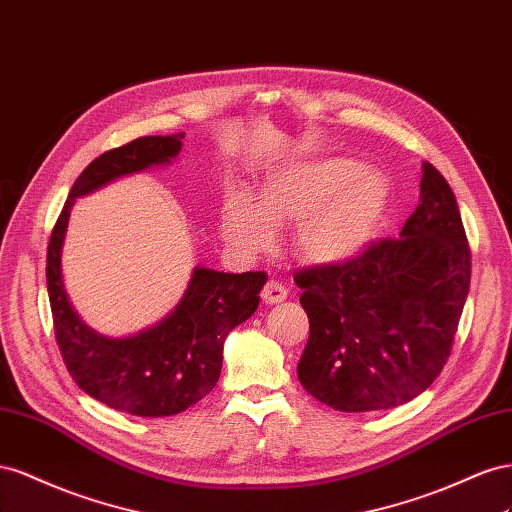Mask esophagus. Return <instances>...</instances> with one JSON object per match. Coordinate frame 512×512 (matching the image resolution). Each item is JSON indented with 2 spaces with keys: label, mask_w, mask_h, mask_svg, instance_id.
I'll return each mask as SVG.
<instances>
[{
  "label": "esophagus",
  "mask_w": 512,
  "mask_h": 512,
  "mask_svg": "<svg viewBox=\"0 0 512 512\" xmlns=\"http://www.w3.org/2000/svg\"><path fill=\"white\" fill-rule=\"evenodd\" d=\"M287 298V289L276 283V281H268L264 285V289H261V300H264L266 304H276V302H283Z\"/></svg>",
  "instance_id": "34e87169"
}]
</instances>
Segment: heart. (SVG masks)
I'll list each match as a JSON object with an SVG mask.
<instances>
[{"label":"heart","mask_w":512,"mask_h":512,"mask_svg":"<svg viewBox=\"0 0 512 512\" xmlns=\"http://www.w3.org/2000/svg\"><path fill=\"white\" fill-rule=\"evenodd\" d=\"M388 186L369 169L341 158L315 160L276 173L253 206L242 197L227 201L223 233L246 251H264L272 229L294 227L296 253L313 266H337L356 257L382 221Z\"/></svg>","instance_id":"1"}]
</instances>
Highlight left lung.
I'll return each mask as SVG.
<instances>
[{
    "mask_svg": "<svg viewBox=\"0 0 512 512\" xmlns=\"http://www.w3.org/2000/svg\"><path fill=\"white\" fill-rule=\"evenodd\" d=\"M472 253L455 193L422 165L420 203L399 238L337 266L296 272L309 341L302 388L339 412L399 407L425 392L452 352Z\"/></svg>",
    "mask_w": 512,
    "mask_h": 512,
    "instance_id": "1",
    "label": "left lung"
}]
</instances>
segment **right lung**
<instances>
[{
    "label": "right lung",
    "mask_w": 512,
    "mask_h": 512,
    "mask_svg": "<svg viewBox=\"0 0 512 512\" xmlns=\"http://www.w3.org/2000/svg\"><path fill=\"white\" fill-rule=\"evenodd\" d=\"M184 133L139 137L100 154L72 184L47 251V289L57 347L75 384L113 410L133 416H173L216 386L227 334L251 317L266 272H216L195 268L182 302L160 324L126 339H109L85 326L62 281V244L77 197L120 175L169 163Z\"/></svg>",
    "instance_id": "add662e5"
}]
</instances>
